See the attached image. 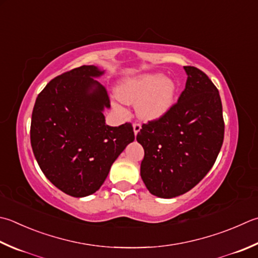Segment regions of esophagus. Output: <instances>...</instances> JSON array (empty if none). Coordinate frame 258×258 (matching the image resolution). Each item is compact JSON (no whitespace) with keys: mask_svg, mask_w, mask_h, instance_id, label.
<instances>
[{"mask_svg":"<svg viewBox=\"0 0 258 258\" xmlns=\"http://www.w3.org/2000/svg\"><path fill=\"white\" fill-rule=\"evenodd\" d=\"M140 129H142V125H140L139 123H134V133H135V136L138 135Z\"/></svg>","mask_w":258,"mask_h":258,"instance_id":"esophagus-1","label":"esophagus"}]
</instances>
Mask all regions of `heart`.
Wrapping results in <instances>:
<instances>
[{
	"label": "heart",
	"mask_w": 258,
	"mask_h": 258,
	"mask_svg": "<svg viewBox=\"0 0 258 258\" xmlns=\"http://www.w3.org/2000/svg\"><path fill=\"white\" fill-rule=\"evenodd\" d=\"M116 95L123 103H136V112L140 119L154 121L162 118L173 106L176 84L162 73H144L121 81Z\"/></svg>",
	"instance_id": "1"
}]
</instances>
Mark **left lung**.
I'll return each mask as SVG.
<instances>
[{
    "mask_svg": "<svg viewBox=\"0 0 258 258\" xmlns=\"http://www.w3.org/2000/svg\"><path fill=\"white\" fill-rule=\"evenodd\" d=\"M185 89L162 118L143 124L140 176L148 191L172 199L194 187L215 164L225 123L219 91L202 71L184 66Z\"/></svg>",
    "mask_w": 258,
    "mask_h": 258,
    "instance_id": "left-lung-1",
    "label": "left lung"
}]
</instances>
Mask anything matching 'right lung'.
<instances>
[{"label":"right lung","mask_w":258,"mask_h":258,"mask_svg":"<svg viewBox=\"0 0 258 258\" xmlns=\"http://www.w3.org/2000/svg\"><path fill=\"white\" fill-rule=\"evenodd\" d=\"M104 71L83 65L55 77L38 95L30 139L42 173L66 194L84 198L104 183L119 155L135 140L131 123L110 127Z\"/></svg>","instance_id":"right-lung-1"}]
</instances>
